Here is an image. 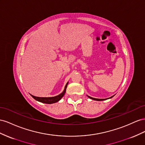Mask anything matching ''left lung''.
<instances>
[{"instance_id": "8db88e82", "label": "left lung", "mask_w": 145, "mask_h": 145, "mask_svg": "<svg viewBox=\"0 0 145 145\" xmlns=\"http://www.w3.org/2000/svg\"><path fill=\"white\" fill-rule=\"evenodd\" d=\"M114 96H112L111 97H110V98H108L107 99H109V98H112ZM89 98H90V99H92V100H96V101H103V100H107V99H98V98H92V97H89V96H88Z\"/></svg>"}]
</instances>
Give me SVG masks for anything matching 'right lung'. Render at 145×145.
<instances>
[{
    "mask_svg": "<svg viewBox=\"0 0 145 145\" xmlns=\"http://www.w3.org/2000/svg\"><path fill=\"white\" fill-rule=\"evenodd\" d=\"M68 82L66 84L64 90L63 92H62L61 94L55 96V97H35L31 95V97L33 98L35 100L38 101L39 102L43 103H46V104H52V103H55L57 101H59L63 97L64 95V94L65 93L66 89H67Z\"/></svg>",
    "mask_w": 145,
    "mask_h": 145,
    "instance_id": "1",
    "label": "right lung"
}]
</instances>
